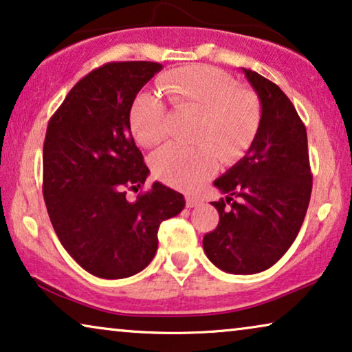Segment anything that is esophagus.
I'll list each match as a JSON object with an SVG mask.
<instances>
[{
  "instance_id": "esophagus-1",
  "label": "esophagus",
  "mask_w": 352,
  "mask_h": 352,
  "mask_svg": "<svg viewBox=\"0 0 352 352\" xmlns=\"http://www.w3.org/2000/svg\"><path fill=\"white\" fill-rule=\"evenodd\" d=\"M185 201H186V207H196V206L202 204V199H201L199 196H192V195H188V196L185 197Z\"/></svg>"
}]
</instances>
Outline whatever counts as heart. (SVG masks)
Masks as SVG:
<instances>
[{
    "instance_id": "obj_1",
    "label": "heart",
    "mask_w": 352,
    "mask_h": 352,
    "mask_svg": "<svg viewBox=\"0 0 352 352\" xmlns=\"http://www.w3.org/2000/svg\"><path fill=\"white\" fill-rule=\"evenodd\" d=\"M160 89L178 110L197 113L192 140L201 143H169L157 150L151 157V169L161 182L190 190L214 174L215 152L230 162L254 143L263 105L254 89L239 87L228 73L207 65L182 67L162 76ZM129 124L142 146L157 145L167 133L166 105L155 94H140L131 107Z\"/></svg>"
}]
</instances>
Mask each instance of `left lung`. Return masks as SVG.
<instances>
[{"label":"left lung","instance_id":"8db88e82","mask_svg":"<svg viewBox=\"0 0 352 352\" xmlns=\"http://www.w3.org/2000/svg\"><path fill=\"white\" fill-rule=\"evenodd\" d=\"M244 73L258 94L263 118L247 155L214 182L230 196L212 202L220 220L202 239L207 258L232 274L268 270L289 250L313 190L308 135L295 107L273 81Z\"/></svg>","mask_w":352,"mask_h":352}]
</instances>
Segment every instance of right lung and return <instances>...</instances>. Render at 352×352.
Segmentation results:
<instances>
[{"mask_svg":"<svg viewBox=\"0 0 352 352\" xmlns=\"http://www.w3.org/2000/svg\"><path fill=\"white\" fill-rule=\"evenodd\" d=\"M156 62H110L79 79L49 120L43 196L49 219L76 263L102 279L140 273L157 250L162 221L185 197L160 182L135 201L150 170L129 124L137 94L161 72Z\"/></svg>","mask_w":352,"mask_h":352,"instance_id":"add662e5","label":"right lung"}]
</instances>
